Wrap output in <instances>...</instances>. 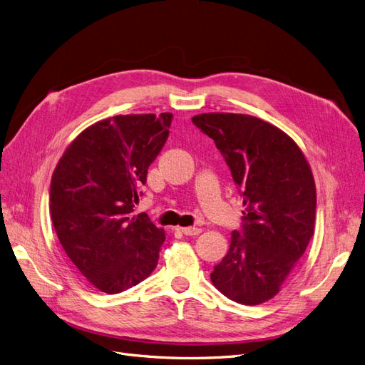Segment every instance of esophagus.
Returning a JSON list of instances; mask_svg holds the SVG:
<instances>
[{
  "label": "esophagus",
  "instance_id": "obj_1",
  "mask_svg": "<svg viewBox=\"0 0 365 365\" xmlns=\"http://www.w3.org/2000/svg\"><path fill=\"white\" fill-rule=\"evenodd\" d=\"M180 230L185 235H198L201 232V228H197V227H186V228H180Z\"/></svg>",
  "mask_w": 365,
  "mask_h": 365
}]
</instances>
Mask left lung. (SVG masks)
<instances>
[{"label": "left lung", "mask_w": 365, "mask_h": 365, "mask_svg": "<svg viewBox=\"0 0 365 365\" xmlns=\"http://www.w3.org/2000/svg\"><path fill=\"white\" fill-rule=\"evenodd\" d=\"M192 122L225 156L245 205L242 231L231 232L230 250L210 279L237 303H265L280 291L314 232L312 168L287 133L259 118L202 113Z\"/></svg>", "instance_id": "1"}]
</instances>
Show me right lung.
Masks as SVG:
<instances>
[{
  "label": "right lung",
  "mask_w": 365,
  "mask_h": 365,
  "mask_svg": "<svg viewBox=\"0 0 365 365\" xmlns=\"http://www.w3.org/2000/svg\"><path fill=\"white\" fill-rule=\"evenodd\" d=\"M171 113L119 115L78 134L51 182V217L67 257L106 294L146 279L165 240L146 213L134 215L148 168L168 137Z\"/></svg>",
  "instance_id": "1"
}]
</instances>
